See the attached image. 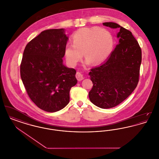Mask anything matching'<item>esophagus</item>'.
<instances>
[{
	"instance_id": "34e87169",
	"label": "esophagus",
	"mask_w": 159,
	"mask_h": 159,
	"mask_svg": "<svg viewBox=\"0 0 159 159\" xmlns=\"http://www.w3.org/2000/svg\"><path fill=\"white\" fill-rule=\"evenodd\" d=\"M76 76L77 79L79 81L82 80L83 79H84V76L83 75V74H82V73H80V72H77Z\"/></svg>"
}]
</instances>
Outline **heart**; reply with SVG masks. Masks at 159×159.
I'll return each instance as SVG.
<instances>
[{"label": "heart", "instance_id": "obj_1", "mask_svg": "<svg viewBox=\"0 0 159 159\" xmlns=\"http://www.w3.org/2000/svg\"><path fill=\"white\" fill-rule=\"evenodd\" d=\"M73 43H68L65 47L64 55L71 66L76 64L83 58L85 63L100 64L111 55L114 47V38L110 31L98 27H84L73 35Z\"/></svg>", "mask_w": 159, "mask_h": 159}]
</instances>
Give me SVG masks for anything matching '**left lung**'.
Here are the masks:
<instances>
[{
    "label": "left lung",
    "mask_w": 159,
    "mask_h": 159,
    "mask_svg": "<svg viewBox=\"0 0 159 159\" xmlns=\"http://www.w3.org/2000/svg\"><path fill=\"white\" fill-rule=\"evenodd\" d=\"M119 29V43L107 60L89 73L93 87L89 92L92 103L101 108L119 105L135 90L138 83L142 60L141 49L128 30L118 24L102 23Z\"/></svg>",
    "instance_id": "8db88e82"
}]
</instances>
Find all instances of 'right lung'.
<instances>
[{"label": "right lung", "mask_w": 159, "mask_h": 159, "mask_svg": "<svg viewBox=\"0 0 159 159\" xmlns=\"http://www.w3.org/2000/svg\"><path fill=\"white\" fill-rule=\"evenodd\" d=\"M68 40L64 29L47 30L32 39L24 51L21 80L31 101L47 112L67 106L70 91L77 82L76 70L63 64Z\"/></svg>", "instance_id": "add662e5"}]
</instances>
